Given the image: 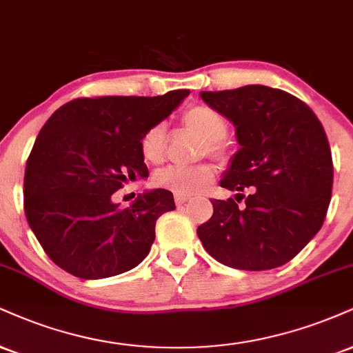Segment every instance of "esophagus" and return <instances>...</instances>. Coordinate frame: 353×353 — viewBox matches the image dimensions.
I'll return each mask as SVG.
<instances>
[{
    "mask_svg": "<svg viewBox=\"0 0 353 353\" xmlns=\"http://www.w3.org/2000/svg\"><path fill=\"white\" fill-rule=\"evenodd\" d=\"M190 199L189 194H174V201H176L177 205H182L184 202H188Z\"/></svg>",
    "mask_w": 353,
    "mask_h": 353,
    "instance_id": "1",
    "label": "esophagus"
}]
</instances>
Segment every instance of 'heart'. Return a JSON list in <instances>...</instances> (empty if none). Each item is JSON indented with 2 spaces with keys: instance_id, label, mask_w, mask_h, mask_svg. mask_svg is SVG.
Here are the masks:
<instances>
[{
  "instance_id": "b5f03b06",
  "label": "heart",
  "mask_w": 353,
  "mask_h": 353,
  "mask_svg": "<svg viewBox=\"0 0 353 353\" xmlns=\"http://www.w3.org/2000/svg\"><path fill=\"white\" fill-rule=\"evenodd\" d=\"M185 126L209 141V151L219 152L220 143L228 133V123L219 112L207 105H195L185 110ZM165 126L154 125L144 131L139 139V152L148 164H158L164 158ZM215 169L210 164L195 165H169L156 174L154 182L159 188L171 190L174 194H194L205 188L214 179Z\"/></svg>"
}]
</instances>
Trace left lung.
<instances>
[{
	"label": "left lung",
	"instance_id": "8db88e82",
	"mask_svg": "<svg viewBox=\"0 0 353 353\" xmlns=\"http://www.w3.org/2000/svg\"><path fill=\"white\" fill-rule=\"evenodd\" d=\"M201 97L235 125L240 144L220 185L252 192L243 207L232 197L210 201L214 215L197 228L199 239L230 268H278L324 223L334 181L325 131L304 101L279 88L245 85Z\"/></svg>",
	"mask_w": 353,
	"mask_h": 353
}]
</instances>
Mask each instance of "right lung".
Wrapping results in <instances>:
<instances>
[{"label": "right lung", "instance_id": "add662e5", "mask_svg": "<svg viewBox=\"0 0 353 353\" xmlns=\"http://www.w3.org/2000/svg\"><path fill=\"white\" fill-rule=\"evenodd\" d=\"M188 95L75 99L46 121L26 163L24 212L55 265L77 278L101 279L146 258L156 220L176 209L172 192L148 190L126 209L112 195L148 177L139 139Z\"/></svg>", "mask_w": 353, "mask_h": 353}]
</instances>
